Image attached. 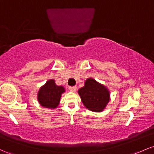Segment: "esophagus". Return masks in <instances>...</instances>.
Instances as JSON below:
<instances>
[{"label":"esophagus","instance_id":"obj_1","mask_svg":"<svg viewBox=\"0 0 154 154\" xmlns=\"http://www.w3.org/2000/svg\"><path fill=\"white\" fill-rule=\"evenodd\" d=\"M69 90L70 91H72V92H74V91H77V86H70L69 88Z\"/></svg>","mask_w":154,"mask_h":154}]
</instances>
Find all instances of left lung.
<instances>
[{
  "label": "left lung",
  "instance_id": "8db88e82",
  "mask_svg": "<svg viewBox=\"0 0 154 154\" xmlns=\"http://www.w3.org/2000/svg\"><path fill=\"white\" fill-rule=\"evenodd\" d=\"M81 100L86 108L94 112H101L109 101V91L92 78L88 79L85 86L79 89Z\"/></svg>",
  "mask_w": 154,
  "mask_h": 154
}]
</instances>
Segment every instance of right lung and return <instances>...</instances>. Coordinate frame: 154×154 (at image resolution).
Listing matches in <instances>:
<instances>
[{
    "label": "right lung",
    "instance_id": "1",
    "mask_svg": "<svg viewBox=\"0 0 154 154\" xmlns=\"http://www.w3.org/2000/svg\"><path fill=\"white\" fill-rule=\"evenodd\" d=\"M65 91L63 86L55 84V80H50L43 85L38 93V100L42 106L54 109L58 107L61 94Z\"/></svg>",
    "mask_w": 154,
    "mask_h": 154
}]
</instances>
